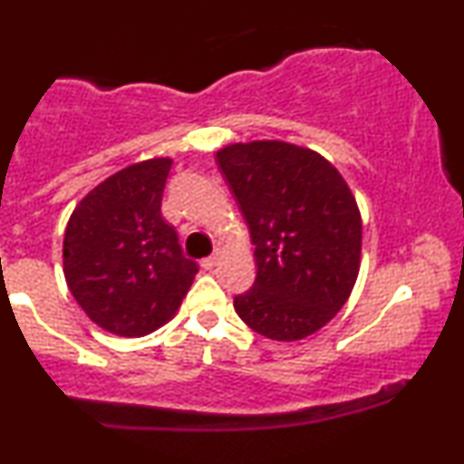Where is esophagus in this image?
Masks as SVG:
<instances>
[{"instance_id":"1","label":"esophagus","mask_w":464,"mask_h":464,"mask_svg":"<svg viewBox=\"0 0 464 464\" xmlns=\"http://www.w3.org/2000/svg\"><path fill=\"white\" fill-rule=\"evenodd\" d=\"M216 264H218V255H209V257L200 259V266H202V268H205V270H211Z\"/></svg>"}]
</instances>
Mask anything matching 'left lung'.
<instances>
[{
    "instance_id": "8db88e82",
    "label": "left lung",
    "mask_w": 464,
    "mask_h": 464,
    "mask_svg": "<svg viewBox=\"0 0 464 464\" xmlns=\"http://www.w3.org/2000/svg\"><path fill=\"white\" fill-rule=\"evenodd\" d=\"M216 157L255 244L257 276L233 299L237 316L270 340L307 338L340 312L358 279V202L310 148L250 141Z\"/></svg>"
}]
</instances>
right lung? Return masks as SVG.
Masks as SVG:
<instances>
[{
  "mask_svg": "<svg viewBox=\"0 0 464 464\" xmlns=\"http://www.w3.org/2000/svg\"><path fill=\"white\" fill-rule=\"evenodd\" d=\"M172 159L120 169L73 209L63 266L73 299L95 324L140 338L179 310L198 266L183 255L161 216Z\"/></svg>",
  "mask_w": 464,
  "mask_h": 464,
  "instance_id": "right-lung-1",
  "label": "right lung"
}]
</instances>
